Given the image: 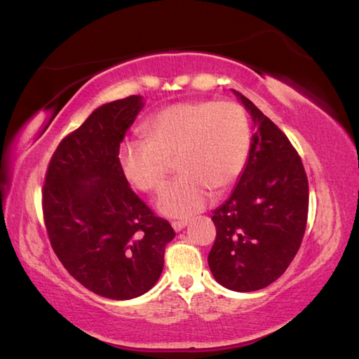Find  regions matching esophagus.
<instances>
[{"label": "esophagus", "mask_w": 359, "mask_h": 359, "mask_svg": "<svg viewBox=\"0 0 359 359\" xmlns=\"http://www.w3.org/2000/svg\"><path fill=\"white\" fill-rule=\"evenodd\" d=\"M186 226H187V221H173L172 222V227L175 229V232H181Z\"/></svg>", "instance_id": "1"}]
</instances>
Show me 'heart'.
Wrapping results in <instances>:
<instances>
[{
	"mask_svg": "<svg viewBox=\"0 0 359 359\" xmlns=\"http://www.w3.org/2000/svg\"><path fill=\"white\" fill-rule=\"evenodd\" d=\"M148 141H126L119 165L127 183L156 192L172 162L181 173L157 198V210L186 218L208 203L211 189L226 191L238 178L250 149L245 111L233 102L198 100L170 104L144 124Z\"/></svg>",
	"mask_w": 359,
	"mask_h": 359,
	"instance_id": "obj_1",
	"label": "heart"
}]
</instances>
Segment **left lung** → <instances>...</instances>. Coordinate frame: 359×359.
<instances>
[{"label":"left lung","instance_id":"1","mask_svg":"<svg viewBox=\"0 0 359 359\" xmlns=\"http://www.w3.org/2000/svg\"><path fill=\"white\" fill-rule=\"evenodd\" d=\"M232 92L256 132L231 197L211 216L216 240L208 266L219 285L250 292L278 280L294 259L307 224L309 181L286 135L251 100Z\"/></svg>","mask_w":359,"mask_h":359}]
</instances>
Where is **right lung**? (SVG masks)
Returning <instances> with one entry per match:
<instances>
[{"instance_id": "right-lung-1", "label": "right lung", "mask_w": 359, "mask_h": 359, "mask_svg": "<svg viewBox=\"0 0 359 359\" xmlns=\"http://www.w3.org/2000/svg\"><path fill=\"white\" fill-rule=\"evenodd\" d=\"M144 107L132 95L97 108L65 137L47 167L44 222L73 278L95 294L127 301L161 278L175 231L157 218L122 175L119 148Z\"/></svg>"}]
</instances>
